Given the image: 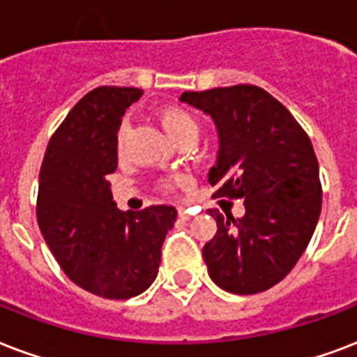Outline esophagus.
I'll return each instance as SVG.
<instances>
[{
  "label": "esophagus",
  "mask_w": 357,
  "mask_h": 357,
  "mask_svg": "<svg viewBox=\"0 0 357 357\" xmlns=\"http://www.w3.org/2000/svg\"><path fill=\"white\" fill-rule=\"evenodd\" d=\"M190 217H192V215H190V211H187V209H183V208H179V219H181V221H189Z\"/></svg>",
  "instance_id": "esophagus-1"
}]
</instances>
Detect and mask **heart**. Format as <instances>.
<instances>
[{
    "label": "heart",
    "instance_id": "obj_1",
    "mask_svg": "<svg viewBox=\"0 0 357 357\" xmlns=\"http://www.w3.org/2000/svg\"><path fill=\"white\" fill-rule=\"evenodd\" d=\"M159 121H160V127L165 129L170 138H172L174 142L181 138L185 135H197L198 132V127H197V121L192 119L189 112H185L183 108H178V106H167V108H160L159 110ZM127 132V123H121L119 127V135H118V140L119 144L123 142V136Z\"/></svg>",
    "mask_w": 357,
    "mask_h": 357
}]
</instances>
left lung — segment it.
Returning <instances> with one entry per match:
<instances>
[{
  "label": "left lung",
  "mask_w": 357,
  "mask_h": 357,
  "mask_svg": "<svg viewBox=\"0 0 357 357\" xmlns=\"http://www.w3.org/2000/svg\"><path fill=\"white\" fill-rule=\"evenodd\" d=\"M213 119L219 151L208 174L217 197L243 198L241 219L217 222L204 245L211 281L232 294H258L292 271L322 209L318 160L305 130L258 86L185 91L179 97Z\"/></svg>",
  "instance_id": "8db88e82"
}]
</instances>
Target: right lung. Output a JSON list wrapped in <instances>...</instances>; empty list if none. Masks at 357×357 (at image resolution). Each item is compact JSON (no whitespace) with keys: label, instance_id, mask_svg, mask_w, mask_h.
I'll list each match as a JSON object with an SVG mask.
<instances>
[{"label":"right lung","instance_id":"add662e5","mask_svg":"<svg viewBox=\"0 0 357 357\" xmlns=\"http://www.w3.org/2000/svg\"><path fill=\"white\" fill-rule=\"evenodd\" d=\"M142 89L102 86L84 95L52 136L39 174L37 222L70 281L106 299L146 292L178 211H121L108 176L118 168V132Z\"/></svg>","mask_w":357,"mask_h":357}]
</instances>
